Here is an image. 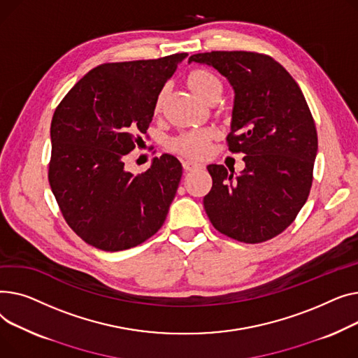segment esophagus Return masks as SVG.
I'll use <instances>...</instances> for the list:
<instances>
[{
	"instance_id": "obj_1",
	"label": "esophagus",
	"mask_w": 358,
	"mask_h": 358,
	"mask_svg": "<svg viewBox=\"0 0 358 358\" xmlns=\"http://www.w3.org/2000/svg\"><path fill=\"white\" fill-rule=\"evenodd\" d=\"M183 167L186 171H195V169H199V167H202V163L196 162V160H191V159H185L182 162Z\"/></svg>"
}]
</instances>
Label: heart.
I'll return each instance as SVG.
<instances>
[{"instance_id": "1", "label": "heart", "mask_w": 358, "mask_h": 358, "mask_svg": "<svg viewBox=\"0 0 358 358\" xmlns=\"http://www.w3.org/2000/svg\"><path fill=\"white\" fill-rule=\"evenodd\" d=\"M189 87L199 96L202 101L208 102L211 98L221 95L222 92V83L221 80L211 72L208 71H195L191 73L187 79ZM166 90L160 91L156 101H155V111L159 113L162 110V105L164 101ZM211 138L213 133L208 130H196L189 131L178 136L172 141V149L178 153L189 157H202L208 155L211 150Z\"/></svg>"}]
</instances>
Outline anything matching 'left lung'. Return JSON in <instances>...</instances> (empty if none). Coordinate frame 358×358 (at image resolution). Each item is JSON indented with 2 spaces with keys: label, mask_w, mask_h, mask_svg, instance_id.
<instances>
[{
  "label": "left lung",
  "mask_w": 358,
  "mask_h": 358,
  "mask_svg": "<svg viewBox=\"0 0 358 358\" xmlns=\"http://www.w3.org/2000/svg\"><path fill=\"white\" fill-rule=\"evenodd\" d=\"M187 62L213 66L233 87L227 141L245 163L238 176L222 164L206 167L213 178L203 198L209 221L221 234L248 244L276 237L308 199L318 152L317 129L299 85L280 63L255 52L198 53Z\"/></svg>",
  "instance_id": "obj_1"
}]
</instances>
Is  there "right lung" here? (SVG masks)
I'll return each mask as SVG.
<instances>
[{"mask_svg": "<svg viewBox=\"0 0 358 358\" xmlns=\"http://www.w3.org/2000/svg\"><path fill=\"white\" fill-rule=\"evenodd\" d=\"M187 53L103 63L57 105L52 118L49 183L68 225L103 251L136 247L163 225L182 178L172 155L140 175L124 157L155 115V101Z\"/></svg>", "mask_w": 358, "mask_h": 358, "instance_id": "add662e5", "label": "right lung"}]
</instances>
